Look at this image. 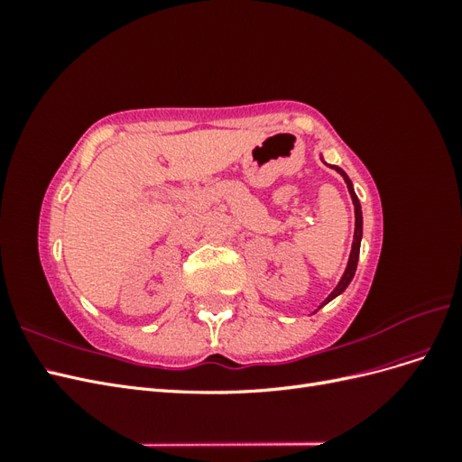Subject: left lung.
I'll list each match as a JSON object with an SVG mask.
<instances>
[{"label":"left lung","instance_id":"obj_1","mask_svg":"<svg viewBox=\"0 0 462 462\" xmlns=\"http://www.w3.org/2000/svg\"><path fill=\"white\" fill-rule=\"evenodd\" d=\"M329 167H333V170L337 171V173L345 179L346 189H348V192H351V199H353V204H355V236H353L351 256H348V263H346V268H345V273H343V277H341V282L337 283V287H335V289L331 291V295H329L324 302H321V306L328 304L329 300H333L337 295H341V292L348 287V283L353 282L355 272H356V263H358V254H360V241H362V209H360V202H358V197H356V192H355V189H353L351 179H348V175L341 170V167H337V165H329ZM321 306H319V309H321Z\"/></svg>","mask_w":462,"mask_h":462}]
</instances>
